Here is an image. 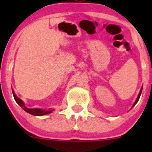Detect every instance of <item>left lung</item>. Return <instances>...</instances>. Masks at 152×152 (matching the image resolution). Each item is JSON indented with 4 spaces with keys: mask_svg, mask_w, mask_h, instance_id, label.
<instances>
[{
    "mask_svg": "<svg viewBox=\"0 0 152 152\" xmlns=\"http://www.w3.org/2000/svg\"><path fill=\"white\" fill-rule=\"evenodd\" d=\"M142 89H141L140 92H139V96H138V97H137L136 100H135V103H134V104H133V106H132V107H133L134 106H135V104H136V103H137V102L139 101V97H140V95H141V94H142Z\"/></svg>",
    "mask_w": 152,
    "mask_h": 152,
    "instance_id": "obj_1",
    "label": "left lung"
}]
</instances>
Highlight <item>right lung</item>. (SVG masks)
Segmentation results:
<instances>
[{
    "label": "right lung",
    "mask_w": 152,
    "mask_h": 152,
    "mask_svg": "<svg viewBox=\"0 0 152 152\" xmlns=\"http://www.w3.org/2000/svg\"><path fill=\"white\" fill-rule=\"evenodd\" d=\"M13 97H14V100H16L17 103H18L19 105L24 110L26 111V112L29 113V114H32L33 116H43V115H46V114H49L50 113L52 112V110H40V109H29L27 107H25L24 105L23 102L20 99V98L17 97V96L15 95V94L13 93Z\"/></svg>",
    "instance_id": "1"
}]
</instances>
